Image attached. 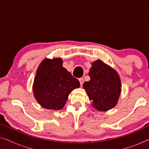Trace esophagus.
<instances>
[{"instance_id": "obj_1", "label": "esophagus", "mask_w": 149, "mask_h": 149, "mask_svg": "<svg viewBox=\"0 0 149 149\" xmlns=\"http://www.w3.org/2000/svg\"><path fill=\"white\" fill-rule=\"evenodd\" d=\"M79 82H80V85L81 86H83V78H80L79 79Z\"/></svg>"}]
</instances>
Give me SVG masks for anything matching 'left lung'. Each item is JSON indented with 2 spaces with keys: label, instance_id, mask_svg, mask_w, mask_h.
Wrapping results in <instances>:
<instances>
[{
  "label": "left lung",
  "instance_id": "left-lung-1",
  "mask_svg": "<svg viewBox=\"0 0 149 149\" xmlns=\"http://www.w3.org/2000/svg\"><path fill=\"white\" fill-rule=\"evenodd\" d=\"M90 80L83 83L91 104L98 111H107L117 105L121 82L117 71L100 60L91 63Z\"/></svg>",
  "mask_w": 149,
  "mask_h": 149
}]
</instances>
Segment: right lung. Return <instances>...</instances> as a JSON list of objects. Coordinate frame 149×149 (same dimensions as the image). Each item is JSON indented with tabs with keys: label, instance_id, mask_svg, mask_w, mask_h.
<instances>
[{
	"label": "right lung",
	"instance_id": "add662e5",
	"mask_svg": "<svg viewBox=\"0 0 149 149\" xmlns=\"http://www.w3.org/2000/svg\"><path fill=\"white\" fill-rule=\"evenodd\" d=\"M62 58H45L36 72L32 91L34 98L42 107L60 110L66 104L73 89L80 87L78 79L62 66Z\"/></svg>",
	"mask_w": 149,
	"mask_h": 149
}]
</instances>
